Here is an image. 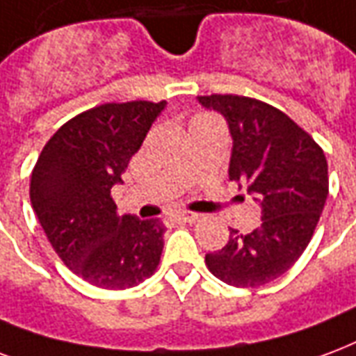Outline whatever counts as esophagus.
I'll list each match as a JSON object with an SVG mask.
<instances>
[{"mask_svg": "<svg viewBox=\"0 0 356 356\" xmlns=\"http://www.w3.org/2000/svg\"><path fill=\"white\" fill-rule=\"evenodd\" d=\"M176 220H180V222H195V220H199V214H195V212H178Z\"/></svg>", "mask_w": 356, "mask_h": 356, "instance_id": "obj_1", "label": "esophagus"}]
</instances>
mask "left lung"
Segmentation results:
<instances>
[{
    "label": "left lung",
    "instance_id": "1",
    "mask_svg": "<svg viewBox=\"0 0 356 356\" xmlns=\"http://www.w3.org/2000/svg\"><path fill=\"white\" fill-rule=\"evenodd\" d=\"M197 100L224 115L233 138L229 180L261 209L256 229H229L227 245L204 261L232 286L267 284L294 266L313 237L328 197L324 152L286 113L261 100L235 95Z\"/></svg>",
    "mask_w": 356,
    "mask_h": 356
}]
</instances>
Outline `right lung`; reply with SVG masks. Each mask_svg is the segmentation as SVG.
I'll return each mask as SVG.
<instances>
[{
    "label": "right lung",
    "mask_w": 356,
    "mask_h": 356,
    "mask_svg": "<svg viewBox=\"0 0 356 356\" xmlns=\"http://www.w3.org/2000/svg\"><path fill=\"white\" fill-rule=\"evenodd\" d=\"M165 106L134 100L83 111L54 132L33 167L30 201L49 243L98 288L136 286L159 266L165 225L119 216L111 188Z\"/></svg>",
    "instance_id": "add662e5"
}]
</instances>
